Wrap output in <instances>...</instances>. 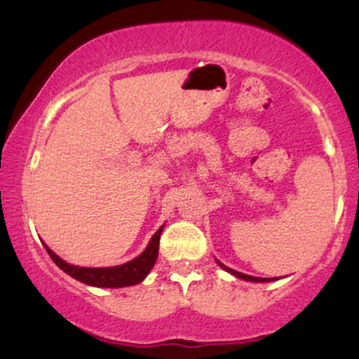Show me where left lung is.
<instances>
[{
    "instance_id": "left-lung-1",
    "label": "left lung",
    "mask_w": 359,
    "mask_h": 359,
    "mask_svg": "<svg viewBox=\"0 0 359 359\" xmlns=\"http://www.w3.org/2000/svg\"><path fill=\"white\" fill-rule=\"evenodd\" d=\"M217 265L221 266V269H224L226 271H229V273H233L234 277L241 278V280H248V282H273V280H277V277L275 278H262V277H251V275H246V273H241V271H236L233 269H228V266H224L222 263L217 262Z\"/></svg>"
}]
</instances>
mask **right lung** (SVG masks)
Segmentation results:
<instances>
[{"mask_svg": "<svg viewBox=\"0 0 359 359\" xmlns=\"http://www.w3.org/2000/svg\"><path fill=\"white\" fill-rule=\"evenodd\" d=\"M162 228L151 236L150 243H148L147 250L143 251L140 257H137L131 262L123 263L118 266H108V269H86V266H76L71 263L64 262L60 257H57L53 251L48 248L47 245L45 250L50 255L57 266L64 270L65 273L71 275L72 278L79 280V282L86 283V285L93 287H104V288H118V287H130L137 285L143 278L150 273L154 269L156 257H158V245H160V234H162Z\"/></svg>", "mask_w": 359, "mask_h": 359, "instance_id": "right-lung-1", "label": "right lung"}]
</instances>
